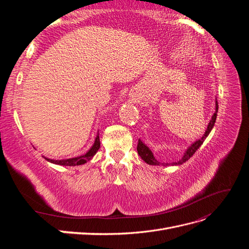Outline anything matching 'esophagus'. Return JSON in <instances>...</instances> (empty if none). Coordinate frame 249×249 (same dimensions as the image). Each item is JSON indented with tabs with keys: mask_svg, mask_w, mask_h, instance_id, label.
I'll list each match as a JSON object with an SVG mask.
<instances>
[{
	"mask_svg": "<svg viewBox=\"0 0 249 249\" xmlns=\"http://www.w3.org/2000/svg\"><path fill=\"white\" fill-rule=\"evenodd\" d=\"M136 100H137V99H135V101H136Z\"/></svg>",
	"mask_w": 249,
	"mask_h": 249,
	"instance_id": "obj_1",
	"label": "esophagus"
}]
</instances>
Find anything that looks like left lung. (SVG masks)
Returning a JSON list of instances; mask_svg holds the SVG:
<instances>
[{
	"instance_id": "obj_1",
	"label": "left lung",
	"mask_w": 249,
	"mask_h": 249,
	"mask_svg": "<svg viewBox=\"0 0 249 249\" xmlns=\"http://www.w3.org/2000/svg\"><path fill=\"white\" fill-rule=\"evenodd\" d=\"M217 112H218V103L217 100L215 102V113L213 114L212 118H211L210 123L207 126V130L206 133L202 135V137L198 140H196L195 142H193L192 144L186 149V152L184 153V156L182 157V159L177 161V162H172V163H161L158 161L152 150L149 149V147L145 144L144 142H143L141 139L138 140V145H137V152L139 154V156L141 157V159L144 161L145 163H147L148 165H162V166H169V165H182L183 163H185L186 161H188L190 159V158L195 154V152L200 147V145L203 143V141L206 140V138L209 136V134L212 131V129L214 127L215 122H216V117H217Z\"/></svg>"
}]
</instances>
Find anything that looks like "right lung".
I'll return each mask as SVG.
<instances>
[{
    "instance_id": "right-lung-1",
    "label": "right lung",
    "mask_w": 249,
    "mask_h": 249,
    "mask_svg": "<svg viewBox=\"0 0 249 249\" xmlns=\"http://www.w3.org/2000/svg\"><path fill=\"white\" fill-rule=\"evenodd\" d=\"M101 146V142H100V134L97 132L96 137L94 140V143L92 146L90 147L88 152L84 155H81L74 158H70V159H62V160H54V159H49L47 157H43L48 162L56 164V165H62V166H78V165L85 164L89 162L94 157V155L97 153V150L100 149Z\"/></svg>"
}]
</instances>
